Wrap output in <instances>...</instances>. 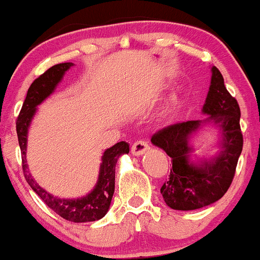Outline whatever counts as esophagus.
Masks as SVG:
<instances>
[{"instance_id":"obj_1","label":"esophagus","mask_w":260,"mask_h":260,"mask_svg":"<svg viewBox=\"0 0 260 260\" xmlns=\"http://www.w3.org/2000/svg\"><path fill=\"white\" fill-rule=\"evenodd\" d=\"M148 149H149V146L146 141H136V142L133 145V147H131V153H133V155L140 156L145 154Z\"/></svg>"}]
</instances>
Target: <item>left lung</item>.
Returning <instances> with one entry per match:
<instances>
[{"label": "left lung", "instance_id": "1", "mask_svg": "<svg viewBox=\"0 0 260 260\" xmlns=\"http://www.w3.org/2000/svg\"><path fill=\"white\" fill-rule=\"evenodd\" d=\"M211 72L210 89L201 110L207 117L171 125L150 140L171 158L172 169L160 193L172 210L193 211L218 201L232 184L242 152L239 104L226 90L219 70L212 66ZM205 126L219 133V152L208 159L198 158L190 145Z\"/></svg>", "mask_w": 260, "mask_h": 260}]
</instances>
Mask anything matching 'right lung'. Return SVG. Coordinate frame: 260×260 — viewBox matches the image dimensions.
<instances>
[{
  "mask_svg": "<svg viewBox=\"0 0 260 260\" xmlns=\"http://www.w3.org/2000/svg\"><path fill=\"white\" fill-rule=\"evenodd\" d=\"M75 65L72 62L57 63L47 70L43 75L35 79L28 88L26 98L22 104L21 111L17 120V134L19 146L21 150L22 171L28 185L32 190L40 197L48 207L52 208L54 212L62 217L63 219L75 223L95 222L101 219L108 212L111 206L112 197L114 193V179H115V165L118 159L123 154L129 153V143L125 141L115 143L111 148L104 152L101 158L100 171H99L98 182L91 191L82 198L63 199L54 197L46 189L35 181L26 161L27 148V134L31 121L37 112V106L49 98L56 89L57 84L62 81L65 73Z\"/></svg>",
  "mask_w": 260,
  "mask_h": 260,
  "instance_id": "obj_1",
  "label": "right lung"
}]
</instances>
